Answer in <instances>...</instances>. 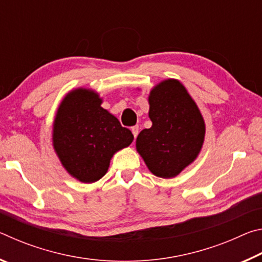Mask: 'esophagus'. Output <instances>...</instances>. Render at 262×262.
I'll return each instance as SVG.
<instances>
[{
    "label": "esophagus",
    "instance_id": "1",
    "mask_svg": "<svg viewBox=\"0 0 262 262\" xmlns=\"http://www.w3.org/2000/svg\"><path fill=\"white\" fill-rule=\"evenodd\" d=\"M139 126H134V127H132V133H133V135H134V137L136 139V136H137V134H139Z\"/></svg>",
    "mask_w": 262,
    "mask_h": 262
}]
</instances>
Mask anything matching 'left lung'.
I'll return each mask as SVG.
<instances>
[{"label": "left lung", "instance_id": "left-lung-1", "mask_svg": "<svg viewBox=\"0 0 262 262\" xmlns=\"http://www.w3.org/2000/svg\"><path fill=\"white\" fill-rule=\"evenodd\" d=\"M148 101L152 126L137 136L136 150L152 174L174 178L200 154L206 135L205 119L176 78L156 84Z\"/></svg>", "mask_w": 262, "mask_h": 262}]
</instances>
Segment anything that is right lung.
Segmentation results:
<instances>
[{
  "label": "right lung",
  "instance_id": "obj_1",
  "mask_svg": "<svg viewBox=\"0 0 262 262\" xmlns=\"http://www.w3.org/2000/svg\"><path fill=\"white\" fill-rule=\"evenodd\" d=\"M101 104L103 98L92 89H73L62 99L53 122L56 156L64 170L84 184L103 178L113 155L134 140Z\"/></svg>",
  "mask_w": 262,
  "mask_h": 262
}]
</instances>
